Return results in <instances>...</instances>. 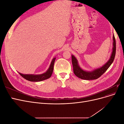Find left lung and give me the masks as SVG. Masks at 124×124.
Listing matches in <instances>:
<instances>
[{
	"label": "left lung",
	"mask_w": 124,
	"mask_h": 124,
	"mask_svg": "<svg viewBox=\"0 0 124 124\" xmlns=\"http://www.w3.org/2000/svg\"><path fill=\"white\" fill-rule=\"evenodd\" d=\"M113 51L111 55V57L106 64L103 65L102 67L97 69L93 70L92 72H87L83 70H82L79 66L78 65V63L77 59L73 55H72V63L73 65V72L74 74L77 77L81 79L86 80H95L100 77L102 75L106 72L107 69L109 68V67L113 62L115 58V53H116V41L114 36L113 37Z\"/></svg>",
	"instance_id": "8db88e82"
}]
</instances>
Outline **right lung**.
Masks as SVG:
<instances>
[{
    "label": "right lung",
    "instance_id": "1",
    "mask_svg": "<svg viewBox=\"0 0 124 124\" xmlns=\"http://www.w3.org/2000/svg\"><path fill=\"white\" fill-rule=\"evenodd\" d=\"M55 59L56 58H54L52 60L49 68H48V69L46 73L40 75L23 74L21 73H19V74L22 77L24 78L25 79L31 82H39L47 79V78H50L51 77L52 74L53 73Z\"/></svg>",
    "mask_w": 124,
    "mask_h": 124
}]
</instances>
